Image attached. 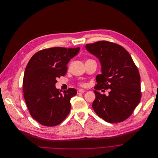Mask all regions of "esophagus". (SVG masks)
Masks as SVG:
<instances>
[{"label": "esophagus", "instance_id": "esophagus-1", "mask_svg": "<svg viewBox=\"0 0 158 158\" xmlns=\"http://www.w3.org/2000/svg\"><path fill=\"white\" fill-rule=\"evenodd\" d=\"M85 92V91L84 89H80L77 91L78 94H82V93H84Z\"/></svg>", "mask_w": 158, "mask_h": 158}]
</instances>
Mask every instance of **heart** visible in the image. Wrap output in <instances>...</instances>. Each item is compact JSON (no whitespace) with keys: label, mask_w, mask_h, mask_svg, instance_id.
Segmentation results:
<instances>
[{"label":"heart","mask_w":158,"mask_h":158,"mask_svg":"<svg viewBox=\"0 0 158 158\" xmlns=\"http://www.w3.org/2000/svg\"><path fill=\"white\" fill-rule=\"evenodd\" d=\"M80 85L82 86H86V84H85V83H80Z\"/></svg>","instance_id":"b5f03b06"}]
</instances>
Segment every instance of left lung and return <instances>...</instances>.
<instances>
[{
  "mask_svg": "<svg viewBox=\"0 0 158 158\" xmlns=\"http://www.w3.org/2000/svg\"><path fill=\"white\" fill-rule=\"evenodd\" d=\"M85 47L99 59L102 66V73L96 77V98L92 104L94 111L110 123L124 121L131 115L141 100L138 68L127 50L116 44L99 41L86 44ZM102 89H110L109 95L96 91Z\"/></svg>",
  "mask_w": 158,
  "mask_h": 158,
  "instance_id": "obj_1",
  "label": "left lung"
}]
</instances>
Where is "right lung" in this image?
Returning a JSON list of instances; mask_svg holds the SVG:
<instances>
[{
    "instance_id": "add662e5",
    "label": "right lung",
    "mask_w": 158,
    "mask_h": 158,
    "mask_svg": "<svg viewBox=\"0 0 158 158\" xmlns=\"http://www.w3.org/2000/svg\"><path fill=\"white\" fill-rule=\"evenodd\" d=\"M80 48L53 47L40 50L29 60L23 79V97L30 114L40 124L54 127L64 121L70 111L75 88L61 93L56 79L64 76L67 64Z\"/></svg>"
}]
</instances>
